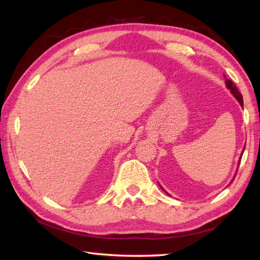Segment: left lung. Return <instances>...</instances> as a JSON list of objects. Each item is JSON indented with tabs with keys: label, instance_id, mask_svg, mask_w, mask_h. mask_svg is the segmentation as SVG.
<instances>
[{
	"label": "left lung",
	"instance_id": "obj_1",
	"mask_svg": "<svg viewBox=\"0 0 260 260\" xmlns=\"http://www.w3.org/2000/svg\"><path fill=\"white\" fill-rule=\"evenodd\" d=\"M226 86H227V88L228 89L231 90V93L234 95V98L239 101V103L241 104V107H243V98H242V95H241V93L239 91V89H237V87L234 85V83H233V81L232 80H228V79H226ZM245 148V147H244ZM242 155H243V152H242ZM240 161H241V158H240ZM240 164V162H239ZM162 190H164V189H162ZM166 192V191H165Z\"/></svg>",
	"mask_w": 260,
	"mask_h": 260
}]
</instances>
